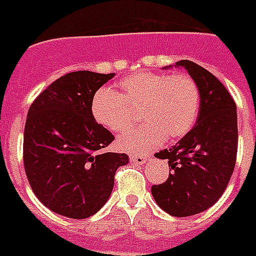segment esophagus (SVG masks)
Instances as JSON below:
<instances>
[{
  "mask_svg": "<svg viewBox=\"0 0 256 256\" xmlns=\"http://www.w3.org/2000/svg\"><path fill=\"white\" fill-rule=\"evenodd\" d=\"M130 160L134 162V164H140L142 166L146 162V157L142 156V154H130Z\"/></svg>",
  "mask_w": 256,
  "mask_h": 256,
  "instance_id": "obj_1",
  "label": "esophagus"
}]
</instances>
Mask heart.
<instances>
[{
    "label": "heart",
    "mask_w": 256,
    "mask_h": 256,
    "mask_svg": "<svg viewBox=\"0 0 256 256\" xmlns=\"http://www.w3.org/2000/svg\"><path fill=\"white\" fill-rule=\"evenodd\" d=\"M120 92L102 88L92 99V115L112 133L122 132L136 120L140 111L146 124L130 128L118 138L122 150L141 153L166 141L186 136L200 108V90L186 73L160 74L140 72L124 77Z\"/></svg>",
    "instance_id": "obj_1"
}]
</instances>
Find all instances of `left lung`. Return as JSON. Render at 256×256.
I'll use <instances>...</instances> for the list:
<instances>
[{"label":"left lung","mask_w":256,"mask_h":256,"mask_svg":"<svg viewBox=\"0 0 256 256\" xmlns=\"http://www.w3.org/2000/svg\"><path fill=\"white\" fill-rule=\"evenodd\" d=\"M176 66L196 80L200 112L179 142L156 153L171 170L164 183L153 184L152 196L168 214L187 217L214 205L228 186L238 154V114L230 94L209 70L187 60Z\"/></svg>","instance_id":"1"}]
</instances>
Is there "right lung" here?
<instances>
[{"mask_svg":"<svg viewBox=\"0 0 256 256\" xmlns=\"http://www.w3.org/2000/svg\"><path fill=\"white\" fill-rule=\"evenodd\" d=\"M114 77L88 70L51 82L28 110L22 160L34 194L56 214L94 216L107 202L114 176L128 162L124 153L104 152L115 137L92 115V99Z\"/></svg>","mask_w":256,"mask_h":256,"instance_id":"1","label":"right lung"}]
</instances>
